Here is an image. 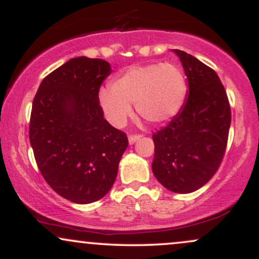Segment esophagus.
<instances>
[{
    "label": "esophagus",
    "instance_id": "obj_1",
    "mask_svg": "<svg viewBox=\"0 0 259 259\" xmlns=\"http://www.w3.org/2000/svg\"><path fill=\"white\" fill-rule=\"evenodd\" d=\"M140 138H141V135H130L129 138H127V139H129V144H130V145L135 144V142L138 141V140H139Z\"/></svg>",
    "mask_w": 259,
    "mask_h": 259
}]
</instances>
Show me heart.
Here are the masks:
<instances>
[{"label": "heart", "instance_id": "1", "mask_svg": "<svg viewBox=\"0 0 259 259\" xmlns=\"http://www.w3.org/2000/svg\"><path fill=\"white\" fill-rule=\"evenodd\" d=\"M187 85L183 70L173 63L133 65L113 80L111 89L99 94L106 118L114 126H123L136 112L153 124L164 123L180 112Z\"/></svg>", "mask_w": 259, "mask_h": 259}]
</instances>
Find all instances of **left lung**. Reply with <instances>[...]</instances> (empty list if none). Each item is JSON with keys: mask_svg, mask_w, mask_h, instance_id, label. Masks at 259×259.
<instances>
[{"mask_svg": "<svg viewBox=\"0 0 259 259\" xmlns=\"http://www.w3.org/2000/svg\"><path fill=\"white\" fill-rule=\"evenodd\" d=\"M180 58L189 91L180 112L153 134L152 171L169 191L190 194L210 180L227 148L231 112L217 73L189 53Z\"/></svg>", "mask_w": 259, "mask_h": 259, "instance_id": "obj_1", "label": "left lung"}]
</instances>
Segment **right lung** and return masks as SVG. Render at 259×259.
I'll use <instances>...</instances> for the list:
<instances>
[{
	"mask_svg": "<svg viewBox=\"0 0 259 259\" xmlns=\"http://www.w3.org/2000/svg\"><path fill=\"white\" fill-rule=\"evenodd\" d=\"M112 73L100 58L76 57L42 80L32 101L29 139L46 183L79 204L111 190L126 135L103 118L101 84Z\"/></svg>",
	"mask_w": 259,
	"mask_h": 259,
	"instance_id": "add662e5",
	"label": "right lung"
}]
</instances>
